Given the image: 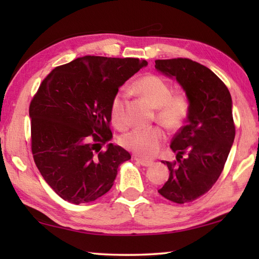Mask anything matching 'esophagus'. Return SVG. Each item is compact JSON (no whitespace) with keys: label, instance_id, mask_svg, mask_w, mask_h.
I'll return each instance as SVG.
<instances>
[{"label":"esophagus","instance_id":"esophagus-1","mask_svg":"<svg viewBox=\"0 0 259 259\" xmlns=\"http://www.w3.org/2000/svg\"><path fill=\"white\" fill-rule=\"evenodd\" d=\"M135 160L138 162L139 164H142L143 166H150V165H152V163L153 162L152 161H147V160H143V159H139V157H137V156H135Z\"/></svg>","mask_w":259,"mask_h":259}]
</instances>
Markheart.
<instances>
[{
    "label": "heart",
    "instance_id": "1",
    "mask_svg": "<svg viewBox=\"0 0 259 259\" xmlns=\"http://www.w3.org/2000/svg\"><path fill=\"white\" fill-rule=\"evenodd\" d=\"M131 89L156 108L155 120L166 130L176 131L185 123L191 109L190 98L183 93L172 94V87L165 78L155 74H146L136 80ZM125 104L124 93L117 91L113 96L109 105L112 121L119 129L128 126ZM165 138L164 131L160 126H154L151 129L130 131L122 136L120 143L125 150L140 157L148 159L159 153Z\"/></svg>",
    "mask_w": 259,
    "mask_h": 259
}]
</instances>
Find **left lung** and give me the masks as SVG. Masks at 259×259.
<instances>
[{
	"label": "left lung",
	"mask_w": 259,
	"mask_h": 259,
	"mask_svg": "<svg viewBox=\"0 0 259 259\" xmlns=\"http://www.w3.org/2000/svg\"><path fill=\"white\" fill-rule=\"evenodd\" d=\"M155 68L176 77L191 103L186 124L170 145L176 161H162L170 175L157 191L166 200L184 204L205 194L224 169L235 137L232 98L225 83L196 61L157 59Z\"/></svg>",
	"instance_id": "1"
}]
</instances>
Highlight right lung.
<instances>
[{
	"mask_svg": "<svg viewBox=\"0 0 259 259\" xmlns=\"http://www.w3.org/2000/svg\"><path fill=\"white\" fill-rule=\"evenodd\" d=\"M138 58L84 56L48 74L29 104L30 147L42 177L61 199L89 203L111 190L119 165L131 159L112 138L109 105Z\"/></svg>",
	"mask_w": 259,
	"mask_h": 259,
	"instance_id": "right-lung-1",
	"label": "right lung"
}]
</instances>
